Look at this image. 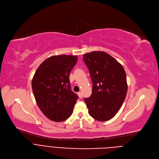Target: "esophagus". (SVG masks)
<instances>
[{"label": "esophagus", "mask_w": 159, "mask_h": 159, "mask_svg": "<svg viewBox=\"0 0 159 159\" xmlns=\"http://www.w3.org/2000/svg\"><path fill=\"white\" fill-rule=\"evenodd\" d=\"M78 96H79V98H82V93H78Z\"/></svg>", "instance_id": "1"}]
</instances>
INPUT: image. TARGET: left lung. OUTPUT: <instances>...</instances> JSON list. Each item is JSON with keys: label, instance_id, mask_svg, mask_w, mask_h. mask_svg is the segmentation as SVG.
<instances>
[{"label": "left lung", "instance_id": "1", "mask_svg": "<svg viewBox=\"0 0 159 159\" xmlns=\"http://www.w3.org/2000/svg\"><path fill=\"white\" fill-rule=\"evenodd\" d=\"M93 82L92 94L85 98L89 114L99 121L114 117L121 107L128 90L126 75L123 66L104 52L84 55Z\"/></svg>", "mask_w": 159, "mask_h": 159}]
</instances>
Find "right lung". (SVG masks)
<instances>
[{
    "label": "right lung",
    "mask_w": 159,
    "mask_h": 159,
    "mask_svg": "<svg viewBox=\"0 0 159 159\" xmlns=\"http://www.w3.org/2000/svg\"><path fill=\"white\" fill-rule=\"evenodd\" d=\"M77 56L55 55L45 60L38 68L32 89L36 102L43 114L56 122L69 118L78 96L71 90L70 73Z\"/></svg>",
    "instance_id": "obj_1"
}]
</instances>
